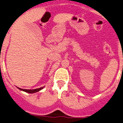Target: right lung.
Instances as JSON below:
<instances>
[{
    "instance_id": "add662e5",
    "label": "right lung",
    "mask_w": 123,
    "mask_h": 123,
    "mask_svg": "<svg viewBox=\"0 0 123 123\" xmlns=\"http://www.w3.org/2000/svg\"><path fill=\"white\" fill-rule=\"evenodd\" d=\"M17 88H18V89L23 90V91H24V92H27V93H34L40 91V90L43 89L44 88V87H40V88L36 89H32V90H31V89H23L19 88V87H17Z\"/></svg>"
}]
</instances>
